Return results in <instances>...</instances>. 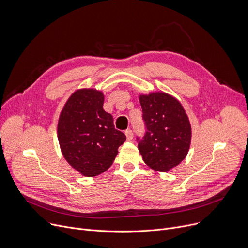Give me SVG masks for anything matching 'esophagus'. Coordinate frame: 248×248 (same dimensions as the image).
Instances as JSON below:
<instances>
[{
  "instance_id": "34e87169",
  "label": "esophagus",
  "mask_w": 248,
  "mask_h": 248,
  "mask_svg": "<svg viewBox=\"0 0 248 248\" xmlns=\"http://www.w3.org/2000/svg\"><path fill=\"white\" fill-rule=\"evenodd\" d=\"M124 134H125V136H126V139L128 140H133V138H134V134H133V131L132 129H126V131L124 132Z\"/></svg>"
}]
</instances>
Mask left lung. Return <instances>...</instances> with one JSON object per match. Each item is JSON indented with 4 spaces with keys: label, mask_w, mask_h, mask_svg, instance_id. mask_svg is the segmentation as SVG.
<instances>
[{
    "label": "left lung",
    "mask_w": 248,
    "mask_h": 248,
    "mask_svg": "<svg viewBox=\"0 0 248 248\" xmlns=\"http://www.w3.org/2000/svg\"><path fill=\"white\" fill-rule=\"evenodd\" d=\"M146 134L138 139L144 162L155 171L169 172L183 161L191 145V124L181 102L155 91L140 94Z\"/></svg>",
    "instance_id": "left-lung-1"
}]
</instances>
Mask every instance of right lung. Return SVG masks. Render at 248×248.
<instances>
[{
  "instance_id": "obj_1",
  "label": "right lung",
  "mask_w": 248,
  "mask_h": 248,
  "mask_svg": "<svg viewBox=\"0 0 248 248\" xmlns=\"http://www.w3.org/2000/svg\"><path fill=\"white\" fill-rule=\"evenodd\" d=\"M104 95L95 88H80L60 112L57 137L64 159L85 177H95L112 165L125 136L103 109Z\"/></svg>"
}]
</instances>
